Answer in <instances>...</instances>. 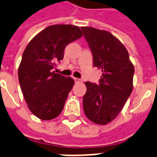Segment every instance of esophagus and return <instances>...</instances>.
<instances>
[{"label":"esophagus","mask_w":157,"mask_h":157,"mask_svg":"<svg viewBox=\"0 0 157 157\" xmlns=\"http://www.w3.org/2000/svg\"><path fill=\"white\" fill-rule=\"evenodd\" d=\"M74 81L76 83L82 82V80H81V79H79V78H76V77H74Z\"/></svg>","instance_id":"34e87169"}]
</instances>
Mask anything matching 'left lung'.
Listing matches in <instances>:
<instances>
[{
	"mask_svg": "<svg viewBox=\"0 0 157 157\" xmlns=\"http://www.w3.org/2000/svg\"><path fill=\"white\" fill-rule=\"evenodd\" d=\"M93 55L94 67L101 70L99 84L85 82L83 108L89 119L105 125L118 116L133 89L135 68L123 44L106 30L81 27Z\"/></svg>",
	"mask_w": 157,
	"mask_h": 157,
	"instance_id": "left-lung-1",
	"label": "left lung"
}]
</instances>
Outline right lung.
<instances>
[{"mask_svg": "<svg viewBox=\"0 0 157 157\" xmlns=\"http://www.w3.org/2000/svg\"><path fill=\"white\" fill-rule=\"evenodd\" d=\"M82 35L76 25H50L26 46L18 68L19 84L28 108L40 119H53L63 110L75 82L53 69L63 59L66 46Z\"/></svg>", "mask_w": 157, "mask_h": 157, "instance_id": "1", "label": "right lung"}]
</instances>
